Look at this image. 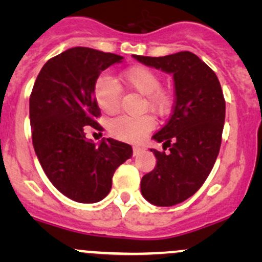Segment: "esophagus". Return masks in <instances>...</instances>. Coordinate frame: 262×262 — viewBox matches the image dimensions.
Returning a JSON list of instances; mask_svg holds the SVG:
<instances>
[{
  "instance_id": "34e87169",
  "label": "esophagus",
  "mask_w": 262,
  "mask_h": 262,
  "mask_svg": "<svg viewBox=\"0 0 262 262\" xmlns=\"http://www.w3.org/2000/svg\"><path fill=\"white\" fill-rule=\"evenodd\" d=\"M141 150H143V148H140V146H134L133 148V155H138L139 152H141Z\"/></svg>"
}]
</instances>
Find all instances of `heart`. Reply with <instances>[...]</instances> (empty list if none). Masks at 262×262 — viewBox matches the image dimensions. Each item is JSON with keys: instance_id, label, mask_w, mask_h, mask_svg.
Here are the masks:
<instances>
[{"instance_id": "obj_1", "label": "heart", "mask_w": 262, "mask_h": 262, "mask_svg": "<svg viewBox=\"0 0 262 262\" xmlns=\"http://www.w3.org/2000/svg\"><path fill=\"white\" fill-rule=\"evenodd\" d=\"M117 81L127 89L144 96V110L152 113H161L170 103V96L161 87V77L155 70L143 65H134L125 69L117 76ZM121 87L110 76H101L93 86V97L102 112L113 114L121 106ZM151 129L148 118L118 117L111 121L108 130L112 137L124 141H138Z\"/></svg>"}]
</instances>
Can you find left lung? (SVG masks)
<instances>
[{"instance_id":"8db88e82","label":"left lung","mask_w":262,"mask_h":262,"mask_svg":"<svg viewBox=\"0 0 262 262\" xmlns=\"http://www.w3.org/2000/svg\"><path fill=\"white\" fill-rule=\"evenodd\" d=\"M138 61L172 74L175 104L169 121L152 139L169 154L150 149L156 166L143 176L141 194L155 206L170 207L193 196L217 160L225 119V101L214 71L191 52Z\"/></svg>"}]
</instances>
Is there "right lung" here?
Returning <instances> with one entry per match:
<instances>
[{"mask_svg": "<svg viewBox=\"0 0 262 262\" xmlns=\"http://www.w3.org/2000/svg\"><path fill=\"white\" fill-rule=\"evenodd\" d=\"M123 56L76 47L49 59L29 98L32 141L45 175L70 200L96 203L112 187L119 165L133 155L122 141L86 138L87 127L102 130L93 86L103 70Z\"/></svg>", "mask_w": 262, "mask_h": 262, "instance_id": "obj_1", "label": "right lung"}]
</instances>
